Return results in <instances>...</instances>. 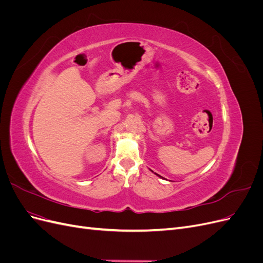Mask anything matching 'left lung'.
Segmentation results:
<instances>
[{"label":"left lung","mask_w":263,"mask_h":263,"mask_svg":"<svg viewBox=\"0 0 263 263\" xmlns=\"http://www.w3.org/2000/svg\"><path fill=\"white\" fill-rule=\"evenodd\" d=\"M156 174H157V173H156ZM157 176H158V177H160V176H159V174H157ZM160 178H162V177H160Z\"/></svg>","instance_id":"left-lung-1"}]
</instances>
